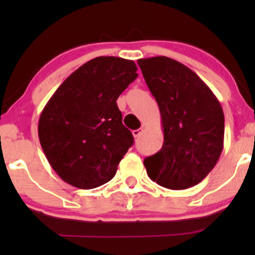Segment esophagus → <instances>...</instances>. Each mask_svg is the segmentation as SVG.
<instances>
[{
    "mask_svg": "<svg viewBox=\"0 0 255 255\" xmlns=\"http://www.w3.org/2000/svg\"><path fill=\"white\" fill-rule=\"evenodd\" d=\"M131 133H133L134 137H137V136H140V134L142 133V129H135V130L131 131Z\"/></svg>",
    "mask_w": 255,
    "mask_h": 255,
    "instance_id": "1",
    "label": "esophagus"
}]
</instances>
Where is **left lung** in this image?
<instances>
[{
	"instance_id": "1",
	"label": "left lung",
	"mask_w": 255,
	"mask_h": 255,
	"mask_svg": "<svg viewBox=\"0 0 255 255\" xmlns=\"http://www.w3.org/2000/svg\"><path fill=\"white\" fill-rule=\"evenodd\" d=\"M162 116V150L145 158L148 177L169 189H187L209 175L223 151L224 114L210 87L192 69L166 56L137 60Z\"/></svg>"
}]
</instances>
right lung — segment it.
<instances>
[{
	"instance_id": "obj_1",
	"label": "right lung",
	"mask_w": 255,
	"mask_h": 255,
	"mask_svg": "<svg viewBox=\"0 0 255 255\" xmlns=\"http://www.w3.org/2000/svg\"><path fill=\"white\" fill-rule=\"evenodd\" d=\"M136 71L130 60L96 57L73 72L44 107L38 136L64 182L92 189L115 176L134 141L116 101L135 80Z\"/></svg>"
}]
</instances>
